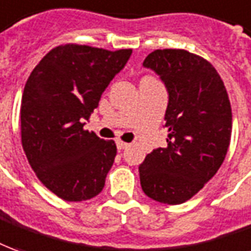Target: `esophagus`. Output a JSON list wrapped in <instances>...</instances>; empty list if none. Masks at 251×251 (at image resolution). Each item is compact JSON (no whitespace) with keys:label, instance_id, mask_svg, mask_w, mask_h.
I'll return each instance as SVG.
<instances>
[{"label":"esophagus","instance_id":"obj_1","mask_svg":"<svg viewBox=\"0 0 251 251\" xmlns=\"http://www.w3.org/2000/svg\"><path fill=\"white\" fill-rule=\"evenodd\" d=\"M116 146H117V149H119V150H123V149L128 148L129 145L126 142H122V141H117V142H116Z\"/></svg>","mask_w":251,"mask_h":251}]
</instances>
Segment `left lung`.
<instances>
[{"mask_svg":"<svg viewBox=\"0 0 251 251\" xmlns=\"http://www.w3.org/2000/svg\"><path fill=\"white\" fill-rule=\"evenodd\" d=\"M143 67L168 91L167 148L154 149L139 165L149 198L179 205L208 183L226 158L232 113L227 90L213 65L187 50H154Z\"/></svg>","mask_w":251,"mask_h":251,"instance_id":"1","label":"left lung"}]
</instances>
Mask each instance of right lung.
Here are the masks:
<instances>
[{
  "mask_svg": "<svg viewBox=\"0 0 251 251\" xmlns=\"http://www.w3.org/2000/svg\"><path fill=\"white\" fill-rule=\"evenodd\" d=\"M131 53L57 46L25 83L20 108L24 153L38 179L64 201H86L105 186L117 149L83 127Z\"/></svg>",
  "mask_w": 251,
  "mask_h": 251,
  "instance_id": "right-lung-1",
  "label": "right lung"
}]
</instances>
